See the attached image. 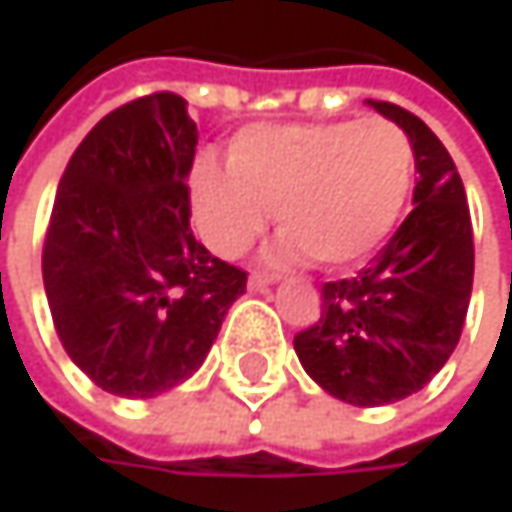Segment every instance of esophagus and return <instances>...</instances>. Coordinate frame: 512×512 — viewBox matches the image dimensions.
<instances>
[{
	"mask_svg": "<svg viewBox=\"0 0 512 512\" xmlns=\"http://www.w3.org/2000/svg\"><path fill=\"white\" fill-rule=\"evenodd\" d=\"M274 280H277V274H271V271H253V274H250V289L259 292V289H265V286L274 283Z\"/></svg>",
	"mask_w": 512,
	"mask_h": 512,
	"instance_id": "1",
	"label": "esophagus"
}]
</instances>
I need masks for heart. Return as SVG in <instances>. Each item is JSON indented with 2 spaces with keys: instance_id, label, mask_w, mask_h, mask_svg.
Here are the masks:
<instances>
[{
  "instance_id": "b5f03b06",
  "label": "heart",
  "mask_w": 512,
  "mask_h": 512,
  "mask_svg": "<svg viewBox=\"0 0 512 512\" xmlns=\"http://www.w3.org/2000/svg\"><path fill=\"white\" fill-rule=\"evenodd\" d=\"M414 172L411 136L387 119L256 125L229 142L226 169H196L193 199L208 244L223 256L247 250L271 208L286 229L280 256L346 265L396 226Z\"/></svg>"
}]
</instances>
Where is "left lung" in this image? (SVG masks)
<instances>
[{
  "label": "left lung",
  "mask_w": 512,
  "mask_h": 512,
  "mask_svg": "<svg viewBox=\"0 0 512 512\" xmlns=\"http://www.w3.org/2000/svg\"><path fill=\"white\" fill-rule=\"evenodd\" d=\"M417 151L414 211L367 268L322 286L316 325L295 334L307 376L352 405L417 393L453 355L474 283L465 187L441 139L414 113L370 101Z\"/></svg>",
  "instance_id": "left-lung-1"
}]
</instances>
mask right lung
I'll use <instances>...</instances> for the list:
<instances>
[{
	"label": "right lung",
	"mask_w": 512,
	"mask_h": 512,
	"mask_svg": "<svg viewBox=\"0 0 512 512\" xmlns=\"http://www.w3.org/2000/svg\"><path fill=\"white\" fill-rule=\"evenodd\" d=\"M196 122L172 92L104 116L71 154L44 238V289L68 358L107 393L190 379L247 271L190 232Z\"/></svg>",
	"instance_id": "right-lung-1"
}]
</instances>
